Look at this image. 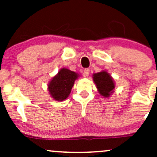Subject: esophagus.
I'll return each instance as SVG.
<instances>
[{"mask_svg": "<svg viewBox=\"0 0 157 157\" xmlns=\"http://www.w3.org/2000/svg\"><path fill=\"white\" fill-rule=\"evenodd\" d=\"M90 75V69H84V75L85 76H88Z\"/></svg>", "mask_w": 157, "mask_h": 157, "instance_id": "1", "label": "esophagus"}]
</instances>
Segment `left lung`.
Here are the masks:
<instances>
[{
  "label": "left lung",
  "instance_id": "obj_1",
  "mask_svg": "<svg viewBox=\"0 0 157 157\" xmlns=\"http://www.w3.org/2000/svg\"><path fill=\"white\" fill-rule=\"evenodd\" d=\"M93 80L98 92L104 98H109L114 93L115 82L112 77L106 71L103 70L93 75Z\"/></svg>",
  "mask_w": 157,
  "mask_h": 157
}]
</instances>
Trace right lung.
<instances>
[{
  "instance_id": "add662e5",
  "label": "right lung",
  "mask_w": 157,
  "mask_h": 157,
  "mask_svg": "<svg viewBox=\"0 0 157 157\" xmlns=\"http://www.w3.org/2000/svg\"><path fill=\"white\" fill-rule=\"evenodd\" d=\"M79 76V74L67 68H61L48 85V90L51 98L57 101L66 100Z\"/></svg>"
}]
</instances>
